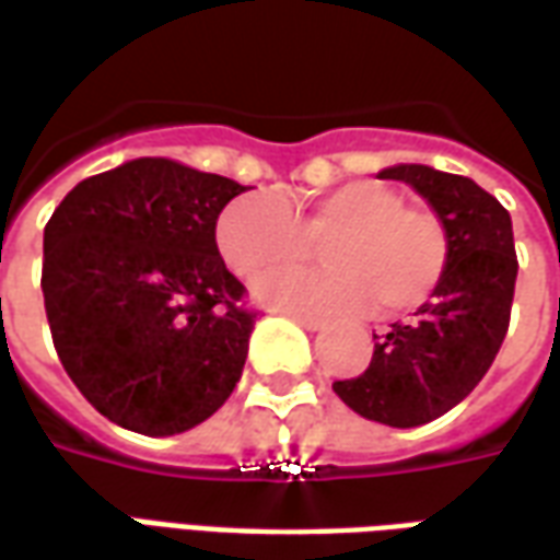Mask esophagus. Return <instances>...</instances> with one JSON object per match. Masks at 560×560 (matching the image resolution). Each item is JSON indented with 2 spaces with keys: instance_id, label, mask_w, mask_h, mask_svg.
I'll return each mask as SVG.
<instances>
[{
  "instance_id": "esophagus-1",
  "label": "esophagus",
  "mask_w": 560,
  "mask_h": 560,
  "mask_svg": "<svg viewBox=\"0 0 560 560\" xmlns=\"http://www.w3.org/2000/svg\"><path fill=\"white\" fill-rule=\"evenodd\" d=\"M288 317H291V320H296V324H300L303 329H308V332H317V329L327 327L324 320H317V317H308V315H296V312H288Z\"/></svg>"
}]
</instances>
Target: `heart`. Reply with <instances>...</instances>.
I'll use <instances>...</instances> for the list:
<instances>
[{"mask_svg":"<svg viewBox=\"0 0 560 560\" xmlns=\"http://www.w3.org/2000/svg\"><path fill=\"white\" fill-rule=\"evenodd\" d=\"M329 267L291 269L264 281L257 293L281 308L336 315L372 300L377 315L422 305L444 279L450 236L432 209L408 207L399 188L372 179L348 183L296 207L269 195H243L215 219L224 264L245 281L293 267L312 252Z\"/></svg>","mask_w":560,"mask_h":560,"instance_id":"1","label":"heart"}]
</instances>
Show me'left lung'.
I'll use <instances>...</instances> for the list:
<instances>
[{
	"instance_id": "8db88e82",
	"label": "left lung",
	"mask_w": 560,
	"mask_h": 560,
	"mask_svg": "<svg viewBox=\"0 0 560 560\" xmlns=\"http://www.w3.org/2000/svg\"><path fill=\"white\" fill-rule=\"evenodd\" d=\"M377 176L408 183L429 200L450 236V264L411 320L375 336L365 372L332 389L365 420L413 429L456 408L501 351L518 272L513 221L468 176L425 164H396Z\"/></svg>"
}]
</instances>
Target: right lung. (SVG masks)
I'll use <instances>...</instances> for the list:
<instances>
[{
	"mask_svg": "<svg viewBox=\"0 0 560 560\" xmlns=\"http://www.w3.org/2000/svg\"><path fill=\"white\" fill-rule=\"evenodd\" d=\"M245 185L171 159L78 183L44 228L54 348L92 408L149 438L209 420L243 375L255 312L215 219Z\"/></svg>",
	"mask_w": 560,
	"mask_h": 560,
	"instance_id": "right-lung-1",
	"label": "right lung"
}]
</instances>
